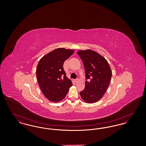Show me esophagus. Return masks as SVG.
<instances>
[{
  "label": "esophagus",
  "instance_id": "34e87169",
  "mask_svg": "<svg viewBox=\"0 0 146 146\" xmlns=\"http://www.w3.org/2000/svg\"><path fill=\"white\" fill-rule=\"evenodd\" d=\"M74 81L76 83V82H78V79H74Z\"/></svg>",
  "mask_w": 146,
  "mask_h": 146
}]
</instances>
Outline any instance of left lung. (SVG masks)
<instances>
[{"instance_id": "left-lung-1", "label": "left lung", "mask_w": 146, "mask_h": 146, "mask_svg": "<svg viewBox=\"0 0 146 146\" xmlns=\"http://www.w3.org/2000/svg\"><path fill=\"white\" fill-rule=\"evenodd\" d=\"M77 53L83 61L86 79H89L80 95L85 102L95 103L103 97L110 85L111 67L106 58L95 51L79 50Z\"/></svg>"}]
</instances>
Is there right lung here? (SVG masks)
I'll return each mask as SVG.
<instances>
[{"mask_svg":"<svg viewBox=\"0 0 146 146\" xmlns=\"http://www.w3.org/2000/svg\"><path fill=\"white\" fill-rule=\"evenodd\" d=\"M74 52L71 49H55L44 56L37 65L36 74L39 87L44 95L52 102L62 100L72 86L63 66Z\"/></svg>","mask_w":146,"mask_h":146,"instance_id":"add662e5","label":"right lung"}]
</instances>
